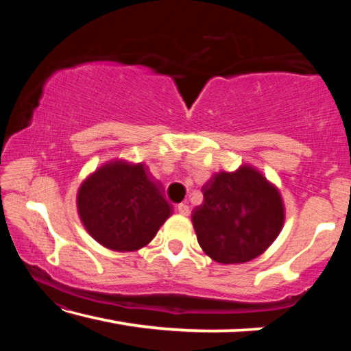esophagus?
<instances>
[{"label": "esophagus", "instance_id": "esophagus-1", "mask_svg": "<svg viewBox=\"0 0 351 351\" xmlns=\"http://www.w3.org/2000/svg\"><path fill=\"white\" fill-rule=\"evenodd\" d=\"M178 213H180V215L187 217V215H190V207L187 204H180L178 206Z\"/></svg>", "mask_w": 351, "mask_h": 351}]
</instances>
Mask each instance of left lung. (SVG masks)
<instances>
[{"mask_svg": "<svg viewBox=\"0 0 351 351\" xmlns=\"http://www.w3.org/2000/svg\"><path fill=\"white\" fill-rule=\"evenodd\" d=\"M204 201L192 213L203 251L223 265L258 257L280 234L285 207L277 187L251 165L219 171L203 186Z\"/></svg>", "mask_w": 351, "mask_h": 351, "instance_id": "1", "label": "left lung"}]
</instances>
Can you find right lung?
Returning <instances> with one entry per match:
<instances>
[{
    "instance_id": "obj_1",
    "label": "right lung",
    "mask_w": 351,
    "mask_h": 351,
    "mask_svg": "<svg viewBox=\"0 0 351 351\" xmlns=\"http://www.w3.org/2000/svg\"><path fill=\"white\" fill-rule=\"evenodd\" d=\"M162 190L144 164L111 161L82 182L77 210L88 234L102 246L119 252L138 251L171 215Z\"/></svg>"
}]
</instances>
